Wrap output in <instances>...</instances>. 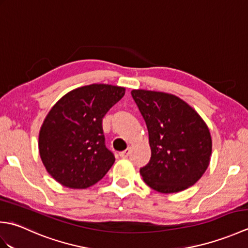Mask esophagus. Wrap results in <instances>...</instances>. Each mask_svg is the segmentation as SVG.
Segmentation results:
<instances>
[{"mask_svg":"<svg viewBox=\"0 0 248 248\" xmlns=\"http://www.w3.org/2000/svg\"><path fill=\"white\" fill-rule=\"evenodd\" d=\"M130 152H131V149H130V148L125 149L124 151L119 152V156H120V157H128L129 155H130Z\"/></svg>","mask_w":248,"mask_h":248,"instance_id":"1","label":"esophagus"}]
</instances>
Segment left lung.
I'll return each mask as SVG.
<instances>
[{"mask_svg":"<svg viewBox=\"0 0 248 248\" xmlns=\"http://www.w3.org/2000/svg\"><path fill=\"white\" fill-rule=\"evenodd\" d=\"M131 94L148 129L151 157L140 170L145 183L163 194L194 186L211 159L208 125L175 94L145 89H133Z\"/></svg>","mask_w":248,"mask_h":248,"instance_id":"1","label":"left lung"}]
</instances>
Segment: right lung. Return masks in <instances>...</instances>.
Listing matches in <instances>:
<instances>
[{
  "instance_id": "obj_1",
  "label": "right lung",
  "mask_w": 248,
  "mask_h": 248,
  "mask_svg": "<svg viewBox=\"0 0 248 248\" xmlns=\"http://www.w3.org/2000/svg\"><path fill=\"white\" fill-rule=\"evenodd\" d=\"M125 88L108 84L82 86L62 96L39 131V155L52 178L69 188H87L115 162L105 147L102 119L124 96Z\"/></svg>"
}]
</instances>
